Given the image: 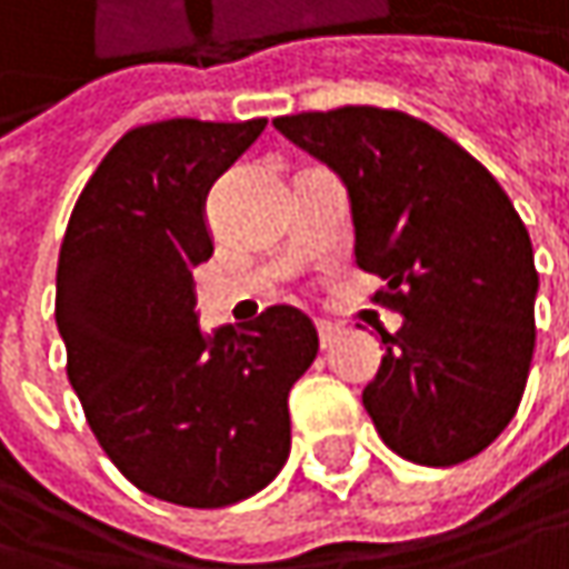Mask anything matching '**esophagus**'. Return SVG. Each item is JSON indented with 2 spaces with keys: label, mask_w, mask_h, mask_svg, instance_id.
Wrapping results in <instances>:
<instances>
[{
  "label": "esophagus",
  "mask_w": 569,
  "mask_h": 569,
  "mask_svg": "<svg viewBox=\"0 0 569 569\" xmlns=\"http://www.w3.org/2000/svg\"><path fill=\"white\" fill-rule=\"evenodd\" d=\"M318 328V341H321V348L328 351V348H335V341H338V335H341V328L338 325H331V321H316Z\"/></svg>",
  "instance_id": "obj_1"
}]
</instances>
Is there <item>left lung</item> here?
Wrapping results in <instances>:
<instances>
[{
  "instance_id": "1",
  "label": "left lung",
  "mask_w": 569,
  "mask_h": 569,
  "mask_svg": "<svg viewBox=\"0 0 569 569\" xmlns=\"http://www.w3.org/2000/svg\"><path fill=\"white\" fill-rule=\"evenodd\" d=\"M351 196L353 257L402 312L363 389L386 448L453 467L516 418L535 353L538 270L528 228L477 157L421 118L345 106L273 118Z\"/></svg>"
}]
</instances>
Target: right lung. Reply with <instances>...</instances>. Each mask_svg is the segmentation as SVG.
Masks as SVG:
<instances>
[{
	"instance_id": "1",
	"label": "right lung",
	"mask_w": 569,
	"mask_h": 569,
	"mask_svg": "<svg viewBox=\"0 0 569 569\" xmlns=\"http://www.w3.org/2000/svg\"><path fill=\"white\" fill-rule=\"evenodd\" d=\"M263 128H131L80 192L57 260L67 377L99 448L141 492L189 509L241 502L283 470L286 399L318 353L312 318L292 306L216 335L196 321L209 186Z\"/></svg>"
}]
</instances>
